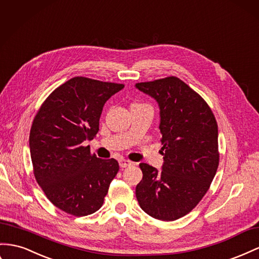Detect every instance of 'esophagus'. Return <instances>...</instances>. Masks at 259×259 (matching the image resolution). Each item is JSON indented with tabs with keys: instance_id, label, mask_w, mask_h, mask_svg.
<instances>
[{
	"instance_id": "34e87169",
	"label": "esophagus",
	"mask_w": 259,
	"mask_h": 259,
	"mask_svg": "<svg viewBox=\"0 0 259 259\" xmlns=\"http://www.w3.org/2000/svg\"><path fill=\"white\" fill-rule=\"evenodd\" d=\"M118 163H120L121 167H126V166L132 165V162L130 161V160H125V159H121L120 161H118Z\"/></svg>"
}]
</instances>
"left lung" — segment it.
<instances>
[{"label":"left lung","mask_w":259,"mask_h":259,"mask_svg":"<svg viewBox=\"0 0 259 259\" xmlns=\"http://www.w3.org/2000/svg\"><path fill=\"white\" fill-rule=\"evenodd\" d=\"M160 109L162 170L141 163L136 198L152 218L173 221L197 206L219 165L218 125L207 102L174 76L138 82Z\"/></svg>","instance_id":"left-lung-1"}]
</instances>
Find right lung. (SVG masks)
<instances>
[{"label": "right lung", "instance_id": "1", "mask_svg": "<svg viewBox=\"0 0 259 259\" xmlns=\"http://www.w3.org/2000/svg\"><path fill=\"white\" fill-rule=\"evenodd\" d=\"M123 88L71 78L52 92L33 118L29 147L34 178L48 199L66 213L82 217L99 210L118 172L115 159L97 158L83 144L99 131L104 103Z\"/></svg>", "mask_w": 259, "mask_h": 259}]
</instances>
